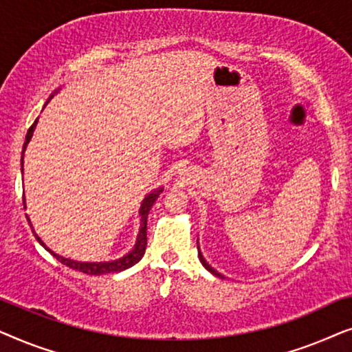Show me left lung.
Segmentation results:
<instances>
[{"label": "left lung", "instance_id": "left-lung-1", "mask_svg": "<svg viewBox=\"0 0 352 352\" xmlns=\"http://www.w3.org/2000/svg\"><path fill=\"white\" fill-rule=\"evenodd\" d=\"M199 258H200V261H201V264H204V266H205L206 269H208V271H210L211 274H214V276H216V277H223V276H221V274H219L218 271H214V269H213V267H211V266H210V264L205 261V258H204V256H201L200 250H199Z\"/></svg>", "mask_w": 352, "mask_h": 352}]
</instances>
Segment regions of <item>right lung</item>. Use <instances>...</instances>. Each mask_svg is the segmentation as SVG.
Listing matches in <instances>:
<instances>
[{
    "label": "right lung",
    "instance_id": "obj_1",
    "mask_svg": "<svg viewBox=\"0 0 352 352\" xmlns=\"http://www.w3.org/2000/svg\"><path fill=\"white\" fill-rule=\"evenodd\" d=\"M38 120H35V123L32 124L30 128H28V133L25 136V142H23V151H22V171H23V152H25V147L27 144L30 142L32 139V134L35 131V126H36ZM162 189L158 190H153L152 194H148L146 199L142 201V206H141V230H139V235H138V242L134 245V250H131L126 256L117 259V261H110V263H78V261H72V259H67V258H62L59 254L52 253L50 248L46 247L45 243L41 242V239L38 237L35 234V230H33V234H35V237L38 242H40L43 247H45L47 252H50L52 256L59 259L62 264H65L67 267L74 269V271H80L83 274H88V276H102V274H112V272H120V271H124V269L131 267L136 264L139 259L144 256V252H146V247H147V216H148V211H151L152 205L155 204V200L158 199V195H160ZM25 208V206H23ZM32 228V226H30Z\"/></svg>",
    "mask_w": 352,
    "mask_h": 352
}]
</instances>
